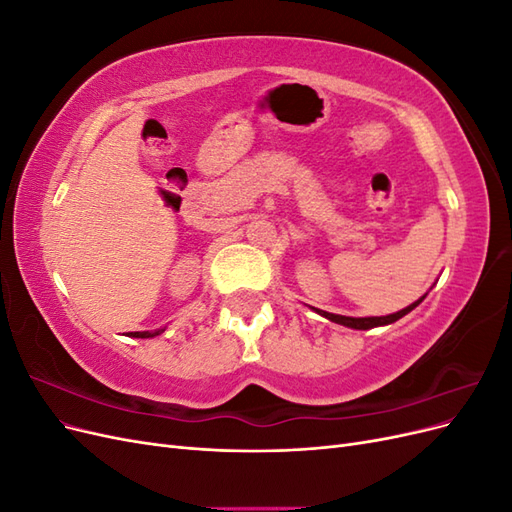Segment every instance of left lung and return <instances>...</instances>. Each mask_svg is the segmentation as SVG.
Masks as SVG:
<instances>
[{"label": "left lung", "instance_id": "left-lung-1", "mask_svg": "<svg viewBox=\"0 0 512 512\" xmlns=\"http://www.w3.org/2000/svg\"><path fill=\"white\" fill-rule=\"evenodd\" d=\"M423 299H425V297H421V299H418L416 303L408 305L406 309H401V312H397V314H391V316H374V318H350V316H339V314H329V312H322V309H316V312H318L320 316H324V318H329V320L337 322V324H344V327L367 331V329L382 327V324H391V322H395V320H399V318H404V316H406L408 312H412V309H414L418 303H421Z\"/></svg>", "mask_w": 512, "mask_h": 512}]
</instances>
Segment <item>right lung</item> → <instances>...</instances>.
<instances>
[{
    "label": "right lung",
    "instance_id": "right-lung-1",
    "mask_svg": "<svg viewBox=\"0 0 512 512\" xmlns=\"http://www.w3.org/2000/svg\"><path fill=\"white\" fill-rule=\"evenodd\" d=\"M158 333H162V331H156V333H149V331H136V333H130L132 337H153V335H158Z\"/></svg>",
    "mask_w": 512,
    "mask_h": 512
}]
</instances>
